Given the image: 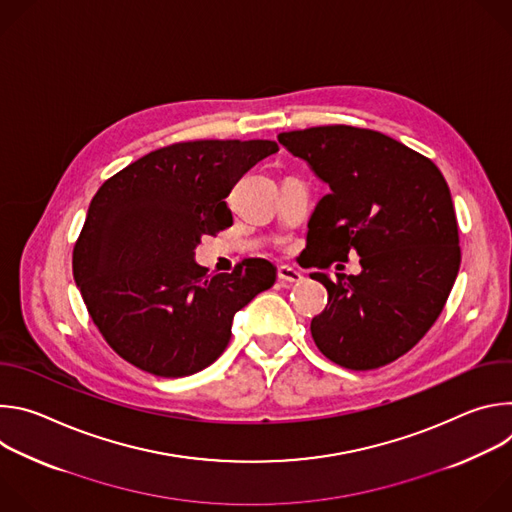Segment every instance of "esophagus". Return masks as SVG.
<instances>
[{
	"instance_id": "1",
	"label": "esophagus",
	"mask_w": 512,
	"mask_h": 512,
	"mask_svg": "<svg viewBox=\"0 0 512 512\" xmlns=\"http://www.w3.org/2000/svg\"><path fill=\"white\" fill-rule=\"evenodd\" d=\"M277 279L283 283V285H296V283H302L304 281V275L294 269V267H287V265H281L277 269Z\"/></svg>"
}]
</instances>
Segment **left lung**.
Segmentation results:
<instances>
[{"instance_id":"8db88e82","label":"left lung","mask_w":512,"mask_h":512,"mask_svg":"<svg viewBox=\"0 0 512 512\" xmlns=\"http://www.w3.org/2000/svg\"><path fill=\"white\" fill-rule=\"evenodd\" d=\"M330 186L308 223L310 267L360 257L358 275L312 273L328 306L312 320L320 352L350 371L385 367L442 314L460 269L454 202L437 166L401 141L350 125L277 135Z\"/></svg>"}]
</instances>
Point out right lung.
I'll list each match as a JSON object with an SVG mask.
<instances>
[{"mask_svg": "<svg viewBox=\"0 0 512 512\" xmlns=\"http://www.w3.org/2000/svg\"><path fill=\"white\" fill-rule=\"evenodd\" d=\"M269 139L172 143L111 176L93 196L72 251V275L107 344L156 377L194 375L221 356L235 314L275 283L265 259L208 275L202 235L233 225L225 202Z\"/></svg>", "mask_w": 512, "mask_h": 512, "instance_id": "1", "label": "right lung"}]
</instances>
